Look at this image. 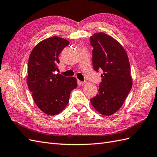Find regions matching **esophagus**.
<instances>
[{
  "label": "esophagus",
  "mask_w": 157,
  "mask_h": 157,
  "mask_svg": "<svg viewBox=\"0 0 157 157\" xmlns=\"http://www.w3.org/2000/svg\"><path fill=\"white\" fill-rule=\"evenodd\" d=\"M78 83L80 84V85H83V84L86 83V82H82V81H78Z\"/></svg>",
  "instance_id": "1"
}]
</instances>
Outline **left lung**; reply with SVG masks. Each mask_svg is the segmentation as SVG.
<instances>
[{"label": "left lung", "instance_id": "8db88e82", "mask_svg": "<svg viewBox=\"0 0 157 157\" xmlns=\"http://www.w3.org/2000/svg\"><path fill=\"white\" fill-rule=\"evenodd\" d=\"M90 44L94 69L102 71L98 93L91 103L101 114L111 115L122 106L131 90L130 63L123 46L110 36L95 33Z\"/></svg>", "mask_w": 157, "mask_h": 157}]
</instances>
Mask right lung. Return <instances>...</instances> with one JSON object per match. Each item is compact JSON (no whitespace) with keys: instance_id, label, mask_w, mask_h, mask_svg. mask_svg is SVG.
<instances>
[{"instance_id":"obj_1","label":"right lung","mask_w":157,"mask_h":157,"mask_svg":"<svg viewBox=\"0 0 157 157\" xmlns=\"http://www.w3.org/2000/svg\"><path fill=\"white\" fill-rule=\"evenodd\" d=\"M69 44L67 40L53 36L42 40L32 51L28 64L27 84L37 106L44 113H60L69 102L71 91L78 86L76 79L58 71V56Z\"/></svg>"}]
</instances>
